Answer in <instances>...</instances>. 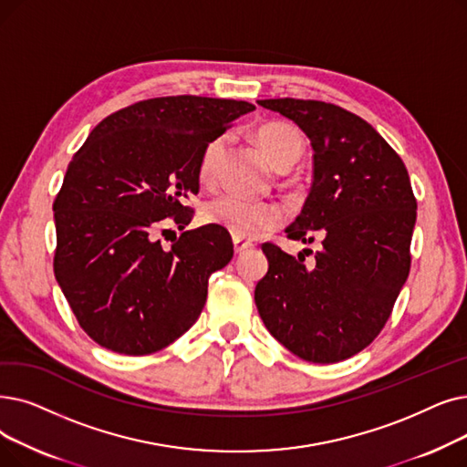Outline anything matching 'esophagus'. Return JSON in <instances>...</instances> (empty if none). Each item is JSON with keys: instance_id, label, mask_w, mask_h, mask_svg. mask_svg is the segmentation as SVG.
<instances>
[{"instance_id": "34e87169", "label": "esophagus", "mask_w": 467, "mask_h": 467, "mask_svg": "<svg viewBox=\"0 0 467 467\" xmlns=\"http://www.w3.org/2000/svg\"><path fill=\"white\" fill-rule=\"evenodd\" d=\"M233 244H234V252H236V254H244L246 250H250V248L254 246L252 242H248V240H242V238H234Z\"/></svg>"}]
</instances>
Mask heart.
Returning <instances> with one entry per match:
<instances>
[{"instance_id": "obj_1", "label": "heart", "mask_w": 467, "mask_h": 467, "mask_svg": "<svg viewBox=\"0 0 467 467\" xmlns=\"http://www.w3.org/2000/svg\"><path fill=\"white\" fill-rule=\"evenodd\" d=\"M255 140L273 164L292 168L303 154L301 133L284 121H269L255 130ZM225 149V137H215L206 145L200 158L198 173L204 183H212L217 171V161ZM204 219L212 225L223 227L234 238H257L284 221V210L275 200H252L236 194H223L204 208Z\"/></svg>"}]
</instances>
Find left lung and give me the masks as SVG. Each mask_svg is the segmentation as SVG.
<instances>
[{
	"label": "left lung",
	"mask_w": 467,
	"mask_h": 467,
	"mask_svg": "<svg viewBox=\"0 0 467 467\" xmlns=\"http://www.w3.org/2000/svg\"><path fill=\"white\" fill-rule=\"evenodd\" d=\"M313 147V185L286 229L317 242L307 263L263 244L269 271L255 286L267 330L303 360L332 364L364 348L388 322L410 271L416 198L400 156L368 121L322 100L265 99Z\"/></svg>",
	"instance_id": "left-lung-1"
}]
</instances>
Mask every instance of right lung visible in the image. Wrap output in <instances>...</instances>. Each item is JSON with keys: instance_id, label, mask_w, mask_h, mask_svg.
Wrapping results in <instances>:
<instances>
[{"instance_id": "right-lung-1", "label": "right lung", "mask_w": 467, "mask_h": 467, "mask_svg": "<svg viewBox=\"0 0 467 467\" xmlns=\"http://www.w3.org/2000/svg\"><path fill=\"white\" fill-rule=\"evenodd\" d=\"M255 107L196 95L156 97L107 116L67 168L55 202L53 271L79 327L119 355H150L183 336L208 278L233 259L229 231L185 227L212 139ZM184 233L164 247L157 233Z\"/></svg>"}]
</instances>
